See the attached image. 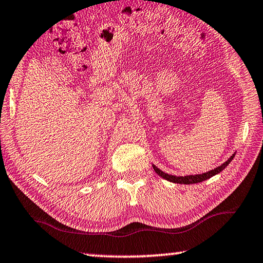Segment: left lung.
<instances>
[{
  "mask_svg": "<svg viewBox=\"0 0 263 263\" xmlns=\"http://www.w3.org/2000/svg\"><path fill=\"white\" fill-rule=\"evenodd\" d=\"M235 154H232L230 157V159L228 161H225L222 164H220L219 167H217L215 169H212V171H209L206 173H203V174H197V175H186V176H175V175H171V174H167V173H164L162 171H160V169L154 166L153 164V169L155 171V173L159 176H161L162 179L167 180L169 182H173V183H180V184H194V183H199V182H203L208 179H210V177L215 176L217 174H219L221 171H224V169L229 166V163L232 161L233 158H234Z\"/></svg>",
  "mask_w": 263,
  "mask_h": 263,
  "instance_id": "1",
  "label": "left lung"
}]
</instances>
